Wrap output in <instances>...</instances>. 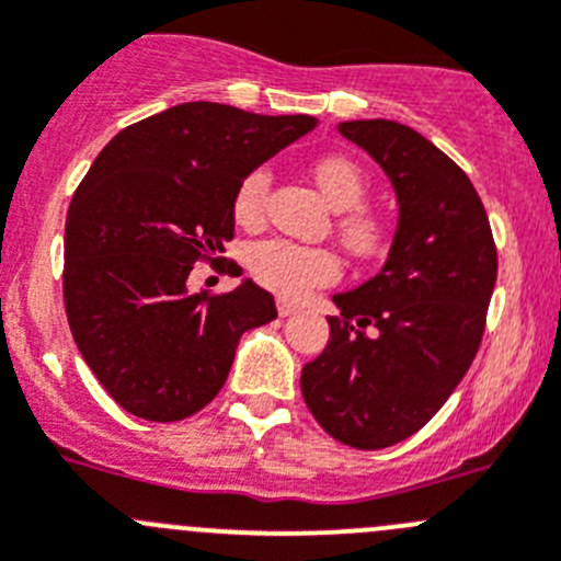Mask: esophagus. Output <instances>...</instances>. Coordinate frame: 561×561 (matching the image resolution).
I'll return each instance as SVG.
<instances>
[{
	"mask_svg": "<svg viewBox=\"0 0 561 561\" xmlns=\"http://www.w3.org/2000/svg\"><path fill=\"white\" fill-rule=\"evenodd\" d=\"M277 313L280 317H291V313H297V302L295 300H286V297H277Z\"/></svg>",
	"mask_w": 561,
	"mask_h": 561,
	"instance_id": "esophagus-1",
	"label": "esophagus"
}]
</instances>
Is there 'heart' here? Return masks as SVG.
Wrapping results in <instances>:
<instances>
[{
	"instance_id": "b5f03b06",
	"label": "heart",
	"mask_w": 561,
	"mask_h": 561,
	"mask_svg": "<svg viewBox=\"0 0 561 561\" xmlns=\"http://www.w3.org/2000/svg\"><path fill=\"white\" fill-rule=\"evenodd\" d=\"M313 181L330 206L341 215V237L346 248L357 255H371L380 250L386 239V228L377 217L366 215L357 206L366 201L369 181L364 170L357 168L350 157L330 153V157L317 159L311 164ZM272 173L266 168L253 170L248 179L239 184L237 197H233V217L242 226H255L264 220L266 201H270ZM250 275L266 289L277 295L297 297L311 286L333 284L339 277V261L333 253L319 248H302V244L289 242V239H266V242L253 244L244 255Z\"/></svg>"
}]
</instances>
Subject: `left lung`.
<instances>
[{"label": "left lung", "mask_w": 561, "mask_h": 561, "mask_svg": "<svg viewBox=\"0 0 561 561\" xmlns=\"http://www.w3.org/2000/svg\"><path fill=\"white\" fill-rule=\"evenodd\" d=\"M339 131L391 179L399 220L382 270L333 295L322 355L302 366L308 410L352 449H386L444 408L477 357L499 255L471 179L410 126L375 117Z\"/></svg>", "instance_id": "8db88e82"}]
</instances>
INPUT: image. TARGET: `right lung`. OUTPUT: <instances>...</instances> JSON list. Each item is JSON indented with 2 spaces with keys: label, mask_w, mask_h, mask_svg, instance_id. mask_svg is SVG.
I'll list each match as a JSON object with an SVG mask.
<instances>
[{
  "label": "right lung",
  "mask_w": 561,
  "mask_h": 561,
  "mask_svg": "<svg viewBox=\"0 0 561 561\" xmlns=\"http://www.w3.org/2000/svg\"><path fill=\"white\" fill-rule=\"evenodd\" d=\"M313 126L190 101L117 131L90 164L66 217L62 297L84 364L131 415L206 408L244 330L277 317L253 280L190 295L186 277L233 239L239 184Z\"/></svg>",
  "instance_id": "add662e5"
}]
</instances>
